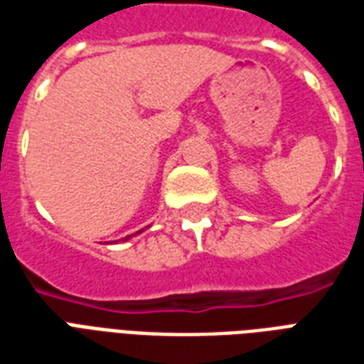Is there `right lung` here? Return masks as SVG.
<instances>
[{"label": "right lung", "mask_w": 364, "mask_h": 364, "mask_svg": "<svg viewBox=\"0 0 364 364\" xmlns=\"http://www.w3.org/2000/svg\"><path fill=\"white\" fill-rule=\"evenodd\" d=\"M140 232H144V230H140ZM140 232H136V234H140ZM130 237H132V236H127L124 240H130Z\"/></svg>", "instance_id": "obj_1"}]
</instances>
